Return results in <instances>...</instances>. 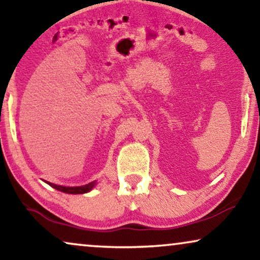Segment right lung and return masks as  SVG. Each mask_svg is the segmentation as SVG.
<instances>
[{
	"mask_svg": "<svg viewBox=\"0 0 260 260\" xmlns=\"http://www.w3.org/2000/svg\"><path fill=\"white\" fill-rule=\"evenodd\" d=\"M48 183V182H47ZM53 188L58 189L60 191H63V193H69V194H84L90 191L92 188L94 187L95 182H91L88 184H85V186H80V187H63V186H58V184H53L49 183Z\"/></svg>",
	"mask_w": 260,
	"mask_h": 260,
	"instance_id": "add662e5",
	"label": "right lung"
}]
</instances>
